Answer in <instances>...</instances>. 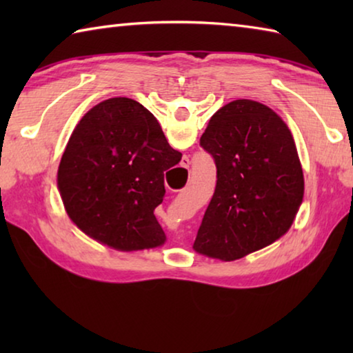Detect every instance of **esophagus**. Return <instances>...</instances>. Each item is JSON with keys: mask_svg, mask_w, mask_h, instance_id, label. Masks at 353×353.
Returning <instances> with one entry per match:
<instances>
[{"mask_svg": "<svg viewBox=\"0 0 353 353\" xmlns=\"http://www.w3.org/2000/svg\"><path fill=\"white\" fill-rule=\"evenodd\" d=\"M187 162H188V160H187Z\"/></svg>", "mask_w": 353, "mask_h": 353, "instance_id": "obj_1", "label": "esophagus"}]
</instances>
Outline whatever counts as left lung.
<instances>
[{
	"label": "left lung",
	"mask_w": 353,
	"mask_h": 353,
	"mask_svg": "<svg viewBox=\"0 0 353 353\" xmlns=\"http://www.w3.org/2000/svg\"><path fill=\"white\" fill-rule=\"evenodd\" d=\"M201 146L216 163V188L193 249L232 261L277 241L303 201L290 128L270 107L235 99L214 113Z\"/></svg>",
	"instance_id": "left-lung-1"
}]
</instances>
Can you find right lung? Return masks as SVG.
Listing matches in <instances>:
<instances>
[{"mask_svg":"<svg viewBox=\"0 0 353 353\" xmlns=\"http://www.w3.org/2000/svg\"><path fill=\"white\" fill-rule=\"evenodd\" d=\"M181 157L146 107L110 98L76 124L57 190L70 219L93 240L128 252L152 249L166 240L154 214L165 196L163 172Z\"/></svg>","mask_w":353,"mask_h":353,"instance_id":"right-lung-1","label":"right lung"}]
</instances>
